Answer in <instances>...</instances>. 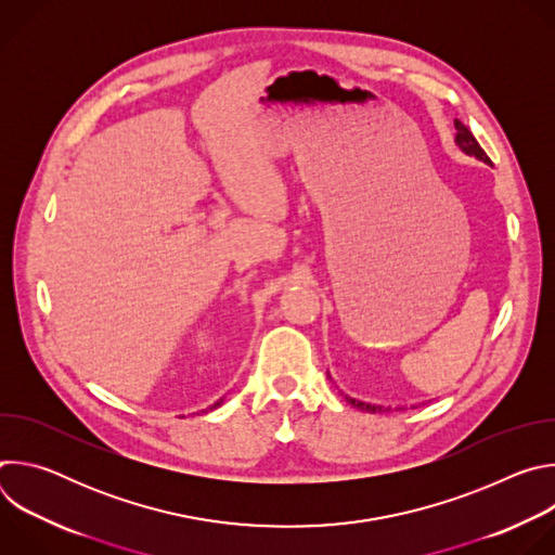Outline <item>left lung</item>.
Here are the masks:
<instances>
[{
	"label": "left lung",
	"mask_w": 555,
	"mask_h": 555,
	"mask_svg": "<svg viewBox=\"0 0 555 555\" xmlns=\"http://www.w3.org/2000/svg\"><path fill=\"white\" fill-rule=\"evenodd\" d=\"M454 127H456V144H459L465 153H469V155H474V157H479V160H483V163L490 165L488 153L481 149V144L477 142V138L472 135V131H469L461 120H454ZM345 398H347V402H349L351 406H356V409H360V411H366V413H379V411H384L382 406L366 404V402H358V400L349 398V395H345Z\"/></svg>",
	"instance_id": "8db88e82"
}]
</instances>
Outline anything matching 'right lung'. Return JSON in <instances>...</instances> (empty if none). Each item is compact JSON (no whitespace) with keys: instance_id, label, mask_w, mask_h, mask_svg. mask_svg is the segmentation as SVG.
Instances as JSON below:
<instances>
[{"instance_id":"obj_1","label":"right lung","mask_w":555,"mask_h":555,"mask_svg":"<svg viewBox=\"0 0 555 555\" xmlns=\"http://www.w3.org/2000/svg\"><path fill=\"white\" fill-rule=\"evenodd\" d=\"M221 402H223V400H219V402H215V404H212V406H210V411H212V409H217V406H221Z\"/></svg>"}]
</instances>
